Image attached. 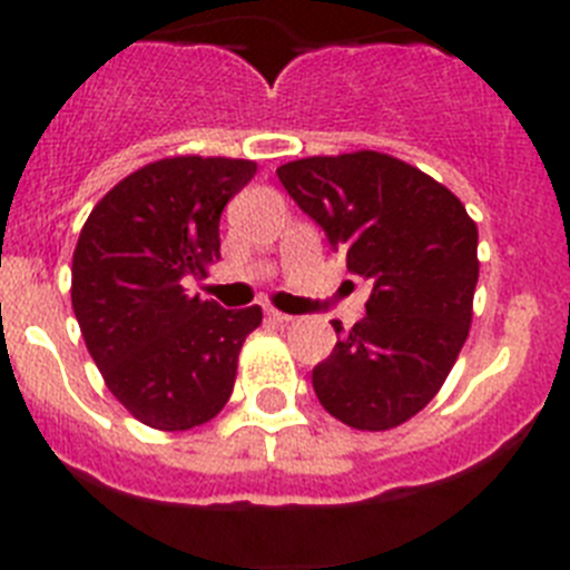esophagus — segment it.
Returning a JSON list of instances; mask_svg holds the SVG:
<instances>
[{
  "instance_id": "esophagus-1",
  "label": "esophagus",
  "mask_w": 570,
  "mask_h": 570,
  "mask_svg": "<svg viewBox=\"0 0 570 570\" xmlns=\"http://www.w3.org/2000/svg\"><path fill=\"white\" fill-rule=\"evenodd\" d=\"M268 320L279 322V325H288V322L294 320V316H291V314H282V311H276V308H268Z\"/></svg>"
}]
</instances>
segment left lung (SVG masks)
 Segmentation results:
<instances>
[{
	"mask_svg": "<svg viewBox=\"0 0 570 570\" xmlns=\"http://www.w3.org/2000/svg\"><path fill=\"white\" fill-rule=\"evenodd\" d=\"M294 203L374 285L354 328L314 367L316 400L356 431H391L440 394L471 331L476 223L434 176L380 150L276 168Z\"/></svg>",
	"mask_w": 570,
	"mask_h": 570,
	"instance_id": "obj_1",
	"label": "left lung"
}]
</instances>
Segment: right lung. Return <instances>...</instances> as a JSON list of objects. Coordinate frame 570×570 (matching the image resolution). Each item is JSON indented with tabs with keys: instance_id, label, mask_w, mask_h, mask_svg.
I'll list each match as a JSON object with an SVG mask.
<instances>
[{
	"instance_id": "1",
	"label": "right lung",
	"mask_w": 570,
	"mask_h": 570,
	"mask_svg": "<svg viewBox=\"0 0 570 570\" xmlns=\"http://www.w3.org/2000/svg\"><path fill=\"white\" fill-rule=\"evenodd\" d=\"M256 174L250 159L168 156L125 176L90 210L70 302L110 394L142 425L188 431L230 400L262 308L225 311L183 288L219 259V216Z\"/></svg>"
}]
</instances>
